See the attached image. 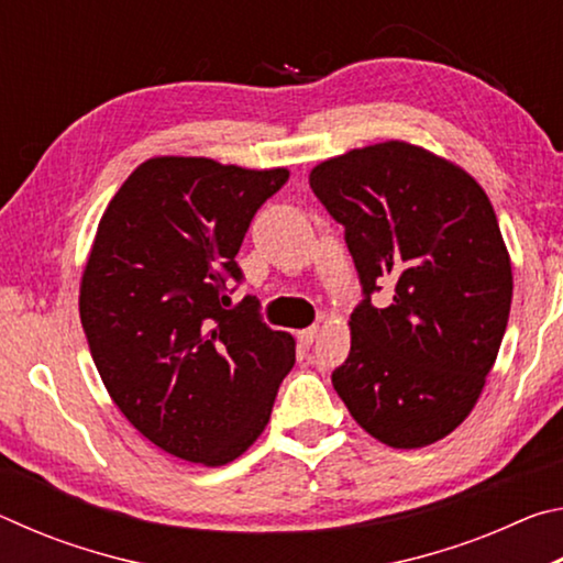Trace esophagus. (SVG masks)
<instances>
[{
  "label": "esophagus",
  "mask_w": 563,
  "mask_h": 563,
  "mask_svg": "<svg viewBox=\"0 0 563 563\" xmlns=\"http://www.w3.org/2000/svg\"><path fill=\"white\" fill-rule=\"evenodd\" d=\"M316 338H318V328H305V330H300L298 332V340H300V345H312V342H316Z\"/></svg>",
  "instance_id": "1"
}]
</instances>
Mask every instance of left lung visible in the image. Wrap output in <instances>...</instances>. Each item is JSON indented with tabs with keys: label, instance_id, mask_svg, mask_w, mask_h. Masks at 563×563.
<instances>
[{
	"label": "left lung",
	"instance_id": "1",
	"mask_svg": "<svg viewBox=\"0 0 563 563\" xmlns=\"http://www.w3.org/2000/svg\"><path fill=\"white\" fill-rule=\"evenodd\" d=\"M362 283L350 355L332 385L355 422L417 450L460 427L497 360L511 261L489 196L452 161L407 141L352 148L310 170ZM387 282L394 302L368 295Z\"/></svg>",
	"mask_w": 563,
	"mask_h": 563
}]
</instances>
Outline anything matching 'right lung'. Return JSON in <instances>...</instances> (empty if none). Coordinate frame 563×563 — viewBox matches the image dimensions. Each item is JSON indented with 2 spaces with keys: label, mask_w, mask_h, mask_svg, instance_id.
Wrapping results in <instances>:
<instances>
[{
  "label": "right lung",
  "mask_w": 563,
  "mask_h": 563,
  "mask_svg": "<svg viewBox=\"0 0 563 563\" xmlns=\"http://www.w3.org/2000/svg\"><path fill=\"white\" fill-rule=\"evenodd\" d=\"M288 168L156 156L123 180L99 221L79 288L89 350L123 417L178 460L223 466L263 434L295 340L225 280L253 216Z\"/></svg>",
  "instance_id": "right-lung-1"
}]
</instances>
